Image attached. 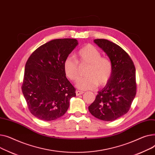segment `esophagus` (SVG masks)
I'll return each mask as SVG.
<instances>
[{
    "label": "esophagus",
    "instance_id": "obj_1",
    "mask_svg": "<svg viewBox=\"0 0 155 155\" xmlns=\"http://www.w3.org/2000/svg\"><path fill=\"white\" fill-rule=\"evenodd\" d=\"M83 93H84V92L83 91H76V96L81 95V94H83Z\"/></svg>",
    "mask_w": 155,
    "mask_h": 155
}]
</instances>
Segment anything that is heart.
I'll return each instance as SVG.
<instances>
[{
  "instance_id": "heart-1",
  "label": "heart",
  "mask_w": 155,
  "mask_h": 155,
  "mask_svg": "<svg viewBox=\"0 0 155 155\" xmlns=\"http://www.w3.org/2000/svg\"><path fill=\"white\" fill-rule=\"evenodd\" d=\"M77 58L80 64L88 65L85 72L86 77L79 81L78 88L92 89L97 85L104 86L110 81L113 74L112 62L109 59L101 57V52L94 45L87 44L82 48L77 53ZM64 71L70 80L79 79V64L73 58H66L64 62Z\"/></svg>"
}]
</instances>
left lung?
Segmentation results:
<instances>
[{
    "label": "left lung",
    "mask_w": 155,
    "mask_h": 155,
    "mask_svg": "<svg viewBox=\"0 0 155 155\" xmlns=\"http://www.w3.org/2000/svg\"><path fill=\"white\" fill-rule=\"evenodd\" d=\"M94 42L111 61L113 74L88 110L97 119L111 121L130 110L136 93V69L130 56L118 45L103 39Z\"/></svg>",
    "instance_id": "1"
}]
</instances>
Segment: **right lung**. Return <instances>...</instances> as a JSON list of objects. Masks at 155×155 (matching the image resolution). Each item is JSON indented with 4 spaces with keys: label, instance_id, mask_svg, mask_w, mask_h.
I'll use <instances>...</instances> for the list:
<instances>
[{
    "label": "right lung",
    "instance_id": "obj_1",
    "mask_svg": "<svg viewBox=\"0 0 155 155\" xmlns=\"http://www.w3.org/2000/svg\"><path fill=\"white\" fill-rule=\"evenodd\" d=\"M78 44L75 39H54L42 45L27 60L22 91L30 112L38 119H58L76 96V89L64 71V62Z\"/></svg>",
    "mask_w": 155,
    "mask_h": 155
}]
</instances>
